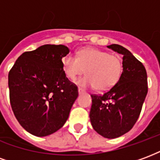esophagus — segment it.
I'll list each match as a JSON object with an SVG mask.
<instances>
[{
    "label": "esophagus",
    "mask_w": 160,
    "mask_h": 160,
    "mask_svg": "<svg viewBox=\"0 0 160 160\" xmlns=\"http://www.w3.org/2000/svg\"><path fill=\"white\" fill-rule=\"evenodd\" d=\"M78 92H79V94H82L85 92V91H84L83 89H81V88H79V89H78Z\"/></svg>",
    "instance_id": "1"
}]
</instances>
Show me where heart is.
I'll return each instance as SVG.
<instances>
[{"label": "heart", "instance_id": "obj_1", "mask_svg": "<svg viewBox=\"0 0 160 160\" xmlns=\"http://www.w3.org/2000/svg\"><path fill=\"white\" fill-rule=\"evenodd\" d=\"M61 62L70 80H74L86 69L87 75L76 80V84L82 87H96L98 91L110 90L119 81L122 73L120 56L91 47L80 49L76 57L68 54Z\"/></svg>", "mask_w": 160, "mask_h": 160}]
</instances>
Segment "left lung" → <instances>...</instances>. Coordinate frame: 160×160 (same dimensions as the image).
Masks as SVG:
<instances>
[{
    "instance_id": "1",
    "label": "left lung",
    "mask_w": 160,
    "mask_h": 160,
    "mask_svg": "<svg viewBox=\"0 0 160 160\" xmlns=\"http://www.w3.org/2000/svg\"><path fill=\"white\" fill-rule=\"evenodd\" d=\"M122 55V73L118 83L102 95H91L90 120L98 134L118 138L133 128L148 94V75L143 64L118 44L107 46Z\"/></svg>"
}]
</instances>
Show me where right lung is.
<instances>
[{
    "mask_svg": "<svg viewBox=\"0 0 160 160\" xmlns=\"http://www.w3.org/2000/svg\"><path fill=\"white\" fill-rule=\"evenodd\" d=\"M68 53L62 44H44L23 53L9 71L13 114L35 136H47L62 127L78 97V88L67 78L61 62Z\"/></svg>",
    "mask_w": 160,
    "mask_h": 160,
    "instance_id": "right-lung-1",
    "label": "right lung"
}]
</instances>
